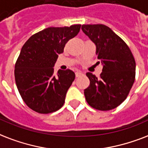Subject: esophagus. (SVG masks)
I'll list each match as a JSON object with an SVG mask.
<instances>
[{
  "label": "esophagus",
  "instance_id": "1",
  "mask_svg": "<svg viewBox=\"0 0 148 148\" xmlns=\"http://www.w3.org/2000/svg\"><path fill=\"white\" fill-rule=\"evenodd\" d=\"M81 75H83V74H82V73H80V72H76V73H75V76H76V77H79Z\"/></svg>",
  "mask_w": 148,
  "mask_h": 148
}]
</instances>
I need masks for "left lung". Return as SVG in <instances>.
<instances>
[{"instance_id":"obj_1","label":"left lung","mask_w":148,"mask_h":148,"mask_svg":"<svg viewBox=\"0 0 148 148\" xmlns=\"http://www.w3.org/2000/svg\"><path fill=\"white\" fill-rule=\"evenodd\" d=\"M82 30L95 43L97 58L103 65L99 78L86 73L90 83L84 90L85 97L92 108L110 110L125 100L132 88L134 58L126 42L106 25H82Z\"/></svg>"}]
</instances>
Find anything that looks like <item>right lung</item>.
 Instances as JSON below:
<instances>
[{"label": "right lung", "instance_id": "1", "mask_svg": "<svg viewBox=\"0 0 148 148\" xmlns=\"http://www.w3.org/2000/svg\"><path fill=\"white\" fill-rule=\"evenodd\" d=\"M80 27H48L32 35L23 45L14 66V77L21 97L32 110L47 114L63 106L75 73L66 69L55 75L53 66Z\"/></svg>", "mask_w": 148, "mask_h": 148}]
</instances>
